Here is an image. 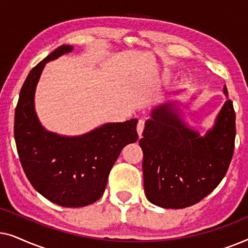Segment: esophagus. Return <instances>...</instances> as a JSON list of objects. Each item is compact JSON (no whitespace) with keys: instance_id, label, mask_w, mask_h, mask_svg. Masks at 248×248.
<instances>
[{"instance_id":"34e87169","label":"esophagus","mask_w":248,"mask_h":248,"mask_svg":"<svg viewBox=\"0 0 248 248\" xmlns=\"http://www.w3.org/2000/svg\"><path fill=\"white\" fill-rule=\"evenodd\" d=\"M144 120H140L139 121V123H138V126H137V131H138V134H139V137L141 138V135H142V133H143V130H144Z\"/></svg>"}]
</instances>
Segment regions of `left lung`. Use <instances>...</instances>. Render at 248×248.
Wrapping results in <instances>:
<instances>
[{
	"mask_svg": "<svg viewBox=\"0 0 248 248\" xmlns=\"http://www.w3.org/2000/svg\"><path fill=\"white\" fill-rule=\"evenodd\" d=\"M223 93L228 96L227 88ZM176 104L155 108L145 122L143 179L147 199L165 209H183L201 201L220 184L232 161L236 114L227 99L211 131L204 137L179 117Z\"/></svg>",
	"mask_w": 248,
	"mask_h": 248,
	"instance_id": "obj_1",
	"label": "left lung"
}]
</instances>
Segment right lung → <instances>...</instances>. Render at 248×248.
I'll use <instances>...</instances> for the list:
<instances>
[{"label":"right lung","instance_id":"obj_1","mask_svg":"<svg viewBox=\"0 0 248 248\" xmlns=\"http://www.w3.org/2000/svg\"><path fill=\"white\" fill-rule=\"evenodd\" d=\"M72 49L60 46L30 71L15 114L16 150L27 178L44 198L65 208L98 201L122 149L139 139L135 118L105 124L79 137H62L42 126L33 105L37 82L47 62Z\"/></svg>","mask_w":248,"mask_h":248}]
</instances>
